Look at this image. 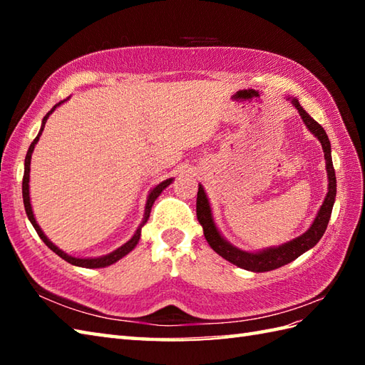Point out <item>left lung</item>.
<instances>
[{"label":"left lung","mask_w":365,"mask_h":365,"mask_svg":"<svg viewBox=\"0 0 365 365\" xmlns=\"http://www.w3.org/2000/svg\"><path fill=\"white\" fill-rule=\"evenodd\" d=\"M289 100L298 110L301 119L306 123L309 131H311V133L319 139L322 144V149L324 152V160H327V173H328V182H329L327 197H324L320 210L317 213L315 220L312 222V226L309 227L304 234L290 240V242H287L281 246L267 247V250H262L257 252H247L243 250H238V247H235L234 245H230L227 240L221 235L218 227H216L212 207H210V202H208V197L205 195L202 185H199V190H197L196 215H197V221L204 229V235L208 245H210L212 250L216 254H220L222 259L229 260L230 263H234V265L243 269L254 271V273H263V271L281 268L287 265V263L293 262L294 259H298L301 254H304L306 251H309L311 247H314L317 243H319V240L323 237L324 230L328 227L332 207H334V200H336L337 182H336V173H334V166H332V158H331V143L327 131L323 130V127L319 122H315L311 115L306 113L304 108L299 105L298 98L289 97Z\"/></svg>","instance_id":"8db88e82"}]
</instances>
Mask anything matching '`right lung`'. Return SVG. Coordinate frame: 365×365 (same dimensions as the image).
I'll return each instance as SVG.
<instances>
[{"label":"right lung","mask_w":365,"mask_h":365,"mask_svg":"<svg viewBox=\"0 0 365 365\" xmlns=\"http://www.w3.org/2000/svg\"><path fill=\"white\" fill-rule=\"evenodd\" d=\"M66 100H68V98H66ZM66 100H63V102H59V103H56L54 105L51 110L46 113V115L43 118V120H42V125H41V131H38L37 133V136H36V139L33 143H31V145H29V149H28V153H26V158H25V174H23V183H21V192H23V204H25V210H26V215H28V220L31 221V224H33V227L36 229V232H37V235L42 238V242L50 247V250L53 251V252H56L61 259H64L66 262H68V263H72V265H75V267H81V268H105V267H110V265H113V263H115L118 260H120L123 255H127L128 252H131L135 250V246L138 245V242H139V238H141V229H143V226L144 224L147 222V220H149V216H150V210H152V205H153V202L155 200H157V197L161 195V191L165 190L166 187H169L170 183H173V180L174 178H166V180H163L161 183H158L157 187H155L153 190H150V192H149V196H147V202H145V210H144V218H143V222L139 224V227L136 229V232H135V235L131 237L127 243H123L120 247H118V250H114L113 252H110V254H106V255H102V257H88V259H81V257H73V255H68L67 252H64L63 250H59V247L56 246V245H53L48 238H46V235L43 234V230L41 229V226H38L37 224V221H36V218H34V213H33V207H31V199H29V166H31V155H33V150H34V145L37 144V141H38V138H41V135H42V131H43V127H45V122H46V119L50 118V114L56 110V108L61 105V103H64Z\"/></svg>","instance_id":"obj_1"}]
</instances>
